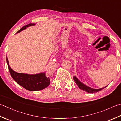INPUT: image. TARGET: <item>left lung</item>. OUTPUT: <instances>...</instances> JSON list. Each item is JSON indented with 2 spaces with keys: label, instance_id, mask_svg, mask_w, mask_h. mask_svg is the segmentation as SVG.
I'll list each match as a JSON object with an SVG mask.
<instances>
[{
  "label": "left lung",
  "instance_id": "obj_1",
  "mask_svg": "<svg viewBox=\"0 0 121 121\" xmlns=\"http://www.w3.org/2000/svg\"><path fill=\"white\" fill-rule=\"evenodd\" d=\"M73 80H74L76 83L78 87L80 89L83 90V91H85L89 93H95L98 91H100L102 90L104 88H102L101 89H95L91 88L90 87H88V86L85 85L84 84H83L82 83H81L80 81L75 77V76L73 77Z\"/></svg>",
  "mask_w": 121,
  "mask_h": 121
}]
</instances>
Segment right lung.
<instances>
[{"label": "right lung", "mask_w": 121, "mask_h": 121, "mask_svg": "<svg viewBox=\"0 0 121 121\" xmlns=\"http://www.w3.org/2000/svg\"><path fill=\"white\" fill-rule=\"evenodd\" d=\"M35 25L34 23H29L24 26L17 32L19 33L26 29L27 27ZM7 65L12 78L19 85L29 91H39L44 89L50 84V79L47 77L45 73H41L35 75H29L26 73H18L13 71L10 68L8 63V58H6Z\"/></svg>", "instance_id": "add662e5"}]
</instances>
